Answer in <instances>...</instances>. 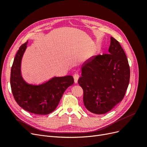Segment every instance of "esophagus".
<instances>
[{
	"mask_svg": "<svg viewBox=\"0 0 147 147\" xmlns=\"http://www.w3.org/2000/svg\"><path fill=\"white\" fill-rule=\"evenodd\" d=\"M80 76L77 73H75L74 75V82L75 83H77L78 82V78H79Z\"/></svg>",
	"mask_w": 147,
	"mask_h": 147,
	"instance_id": "esophagus-1",
	"label": "esophagus"
}]
</instances>
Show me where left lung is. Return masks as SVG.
Segmentation results:
<instances>
[{
	"label": "left lung",
	"mask_w": 147,
	"mask_h": 147,
	"mask_svg": "<svg viewBox=\"0 0 147 147\" xmlns=\"http://www.w3.org/2000/svg\"><path fill=\"white\" fill-rule=\"evenodd\" d=\"M109 52L87 60L78 81L83 90L84 106L95 114L107 113L119 103L129 83L130 68L126 55L112 37Z\"/></svg>",
	"instance_id": "8db88e82"
}]
</instances>
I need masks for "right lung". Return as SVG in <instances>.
I'll list each match as a JSON object with an SVG mask.
<instances>
[{
	"label": "right lung",
	"mask_w": 147,
	"mask_h": 147,
	"mask_svg": "<svg viewBox=\"0 0 147 147\" xmlns=\"http://www.w3.org/2000/svg\"><path fill=\"white\" fill-rule=\"evenodd\" d=\"M27 43L20 47L11 67L10 85L13 95L17 104L28 112L37 115L50 114L58 105L66 89L74 84V78L72 75L55 77L39 85L26 83L22 77L21 64Z\"/></svg>",
	"instance_id": "obj_1"
}]
</instances>
